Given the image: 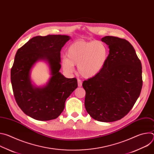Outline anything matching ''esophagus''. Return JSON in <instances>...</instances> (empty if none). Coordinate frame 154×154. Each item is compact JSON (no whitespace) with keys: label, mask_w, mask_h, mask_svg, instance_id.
<instances>
[{"label":"esophagus","mask_w":154,"mask_h":154,"mask_svg":"<svg viewBox=\"0 0 154 154\" xmlns=\"http://www.w3.org/2000/svg\"><path fill=\"white\" fill-rule=\"evenodd\" d=\"M77 82H78V86L79 87H81L82 86V80H80V79H78Z\"/></svg>","instance_id":"obj_1"}]
</instances>
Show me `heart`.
Masks as SVG:
<instances>
[{
    "mask_svg": "<svg viewBox=\"0 0 154 154\" xmlns=\"http://www.w3.org/2000/svg\"><path fill=\"white\" fill-rule=\"evenodd\" d=\"M67 57H64L61 61L65 72L72 73L74 65H77L79 74L84 78L90 79L97 75L104 67L108 51L101 41L79 40L68 48Z\"/></svg>",
    "mask_w": 154,
    "mask_h": 154,
    "instance_id": "obj_1",
    "label": "heart"
}]
</instances>
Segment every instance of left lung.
I'll list each match as a JSON object with an SVG mask.
<instances>
[{"instance_id": "1", "label": "left lung", "mask_w": 154, "mask_h": 154, "mask_svg": "<svg viewBox=\"0 0 154 154\" xmlns=\"http://www.w3.org/2000/svg\"><path fill=\"white\" fill-rule=\"evenodd\" d=\"M109 55L102 71L85 80V106L93 119L109 122L122 119L140 96L142 66L132 45L127 40L106 36L101 39Z\"/></svg>"}]
</instances>
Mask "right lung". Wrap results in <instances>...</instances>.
I'll return each mask as SVG.
<instances>
[{
  "label": "right lung",
  "instance_id": "add662e5",
  "mask_svg": "<svg viewBox=\"0 0 154 154\" xmlns=\"http://www.w3.org/2000/svg\"><path fill=\"white\" fill-rule=\"evenodd\" d=\"M71 37L51 35L30 39L16 54L11 70V82L16 101L27 116L38 121L57 118L62 113L65 102L77 88L75 78H66L61 68L60 51ZM48 65L51 77L47 83L36 86L31 72L38 61Z\"/></svg>",
  "mask_w": 154,
  "mask_h": 154
}]
</instances>
